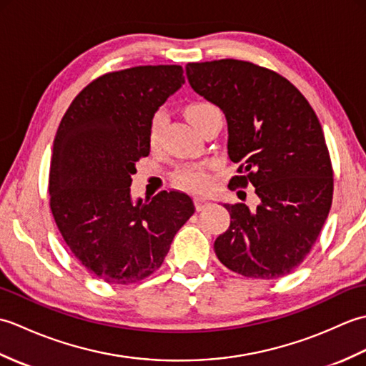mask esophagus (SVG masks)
<instances>
[{"label": "esophagus", "instance_id": "esophagus-1", "mask_svg": "<svg viewBox=\"0 0 366 366\" xmlns=\"http://www.w3.org/2000/svg\"><path fill=\"white\" fill-rule=\"evenodd\" d=\"M193 201H195V207H197L198 212L199 211H204V209H207L209 206H211V201L203 198V197H197Z\"/></svg>", "mask_w": 366, "mask_h": 366}]
</instances>
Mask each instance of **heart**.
<instances>
[{
    "instance_id": "obj_1",
    "label": "heart",
    "mask_w": 366,
    "mask_h": 366,
    "mask_svg": "<svg viewBox=\"0 0 366 366\" xmlns=\"http://www.w3.org/2000/svg\"><path fill=\"white\" fill-rule=\"evenodd\" d=\"M214 108L215 107L209 102H195L187 107L185 114H187V119L193 124V127H197L199 119L203 118L206 113L214 110ZM165 124H167L165 112L160 110L154 114V118L151 121V129H149V142L152 146L157 144ZM173 181L177 187H181L184 190L203 192L209 187V184H211V176H209V171L204 165H185L176 171L173 176Z\"/></svg>"
}]
</instances>
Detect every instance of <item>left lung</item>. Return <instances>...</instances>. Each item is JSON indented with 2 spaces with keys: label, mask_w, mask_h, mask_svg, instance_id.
<instances>
[{
  "label": "left lung",
  "mask_w": 366,
  "mask_h": 366,
  "mask_svg": "<svg viewBox=\"0 0 366 366\" xmlns=\"http://www.w3.org/2000/svg\"><path fill=\"white\" fill-rule=\"evenodd\" d=\"M190 86L228 121V155L239 163L229 187H254L258 206L224 204L229 228L215 239L223 266L274 280L299 267L327 219L333 169L308 100L285 76L248 61L189 63Z\"/></svg>",
  "instance_id": "8db88e82"
}]
</instances>
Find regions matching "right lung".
<instances>
[{
  "label": "right lung",
  "instance_id": "obj_1",
  "mask_svg": "<svg viewBox=\"0 0 366 366\" xmlns=\"http://www.w3.org/2000/svg\"><path fill=\"white\" fill-rule=\"evenodd\" d=\"M181 66H137L92 80L59 122L50 163V209L81 266L112 285L157 270L195 212L189 195L132 201V174L151 151L159 107L185 83Z\"/></svg>",
  "mask_w": 366,
  "mask_h": 366
}]
</instances>
